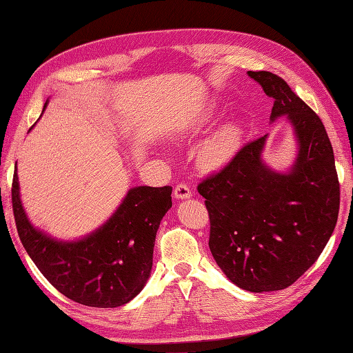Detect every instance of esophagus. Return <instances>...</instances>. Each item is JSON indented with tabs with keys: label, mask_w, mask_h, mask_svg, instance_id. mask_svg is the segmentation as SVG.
Returning a JSON list of instances; mask_svg holds the SVG:
<instances>
[{
	"label": "esophagus",
	"mask_w": 353,
	"mask_h": 353,
	"mask_svg": "<svg viewBox=\"0 0 353 353\" xmlns=\"http://www.w3.org/2000/svg\"><path fill=\"white\" fill-rule=\"evenodd\" d=\"M192 196V192H191V190H190V186L188 185H185V183H177V186L174 188V197L176 199H182V200H185V199H190Z\"/></svg>",
	"instance_id": "esophagus-1"
}]
</instances>
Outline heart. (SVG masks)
Wrapping results in <instances>:
<instances>
[{
	"instance_id": "1",
	"label": "heart",
	"mask_w": 353,
	"mask_h": 353,
	"mask_svg": "<svg viewBox=\"0 0 353 353\" xmlns=\"http://www.w3.org/2000/svg\"><path fill=\"white\" fill-rule=\"evenodd\" d=\"M241 142V130L236 125H226L212 134L203 150H201V162L209 168L221 167L223 163L230 161Z\"/></svg>"
}]
</instances>
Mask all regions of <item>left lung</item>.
Listing matches in <instances>:
<instances>
[{
    "label": "left lung",
    "instance_id": "obj_1",
    "mask_svg": "<svg viewBox=\"0 0 353 353\" xmlns=\"http://www.w3.org/2000/svg\"><path fill=\"white\" fill-rule=\"evenodd\" d=\"M249 77L274 100L270 119L287 115L299 145L288 172L262 161L267 134L247 142L197 186L209 212V249L239 288L283 290L294 283L323 252L335 229L340 183L334 150L319 115L268 71Z\"/></svg>",
    "mask_w": 353,
    "mask_h": 353
}]
</instances>
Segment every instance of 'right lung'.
I'll use <instances>...</instances> for the list:
<instances>
[{
  "label": "right lung",
  "instance_id": "obj_1",
  "mask_svg": "<svg viewBox=\"0 0 353 353\" xmlns=\"http://www.w3.org/2000/svg\"><path fill=\"white\" fill-rule=\"evenodd\" d=\"M171 191L132 188L101 228L77 241H61L33 228L21 203L17 171L12 205L21 243L52 287L77 303L117 308L138 296L150 277L156 232L172 205Z\"/></svg>",
  "mask_w": 353,
  "mask_h": 353
}]
</instances>
